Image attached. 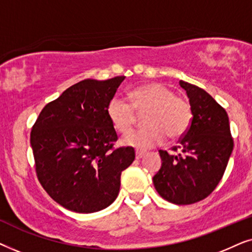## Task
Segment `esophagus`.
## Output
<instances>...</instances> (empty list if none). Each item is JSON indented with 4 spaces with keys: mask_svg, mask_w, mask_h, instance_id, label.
Masks as SVG:
<instances>
[{
    "mask_svg": "<svg viewBox=\"0 0 252 252\" xmlns=\"http://www.w3.org/2000/svg\"><path fill=\"white\" fill-rule=\"evenodd\" d=\"M144 155H146V153H144V151H140V150H136V151H135V157H136V159H141V158L144 157Z\"/></svg>",
    "mask_w": 252,
    "mask_h": 252,
    "instance_id": "34e87169",
    "label": "esophagus"
}]
</instances>
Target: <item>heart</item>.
Returning <instances> with one entry per match:
<instances>
[{
	"instance_id": "heart-1",
	"label": "heart",
	"mask_w": 252,
	"mask_h": 252,
	"mask_svg": "<svg viewBox=\"0 0 252 252\" xmlns=\"http://www.w3.org/2000/svg\"><path fill=\"white\" fill-rule=\"evenodd\" d=\"M130 102L115 96L108 104V116L119 133H127L136 122V112L146 113L144 128L133 130L123 137L124 146L147 150L159 146L166 139H179L187 132L192 120L190 103L175 96L166 86L154 82L140 86L129 94Z\"/></svg>"
}]
</instances>
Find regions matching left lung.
Listing matches in <instances>:
<instances>
[{
	"mask_svg": "<svg viewBox=\"0 0 252 252\" xmlns=\"http://www.w3.org/2000/svg\"><path fill=\"white\" fill-rule=\"evenodd\" d=\"M187 93L192 120L173 147L178 155L159 150L161 167L153 179L161 197L178 205L199 202L211 194L225 173L234 142L225 109L204 89L179 81Z\"/></svg>",
	"mask_w": 252,
	"mask_h": 252,
	"instance_id": "left-lung-1",
	"label": "left lung"
}]
</instances>
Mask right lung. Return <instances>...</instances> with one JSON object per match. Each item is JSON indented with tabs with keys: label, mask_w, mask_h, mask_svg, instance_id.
<instances>
[{
	"label": "right lung",
	"mask_w": 252,
	"mask_h": 252,
	"mask_svg": "<svg viewBox=\"0 0 252 252\" xmlns=\"http://www.w3.org/2000/svg\"><path fill=\"white\" fill-rule=\"evenodd\" d=\"M125 77L86 79L48 103L31 132L40 184L63 208L97 212L117 198L120 175L135 158L118 140L108 104Z\"/></svg>",
	"instance_id": "right-lung-1"
}]
</instances>
